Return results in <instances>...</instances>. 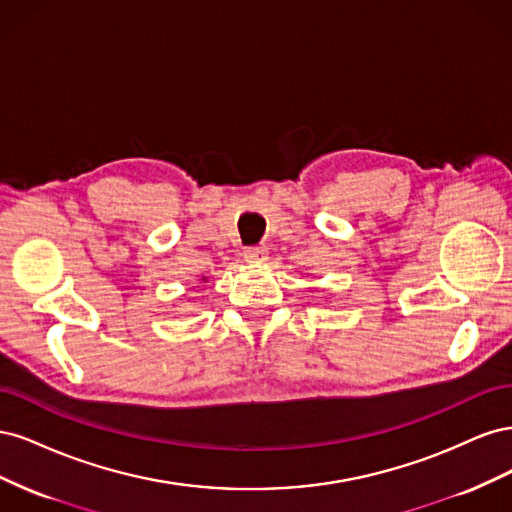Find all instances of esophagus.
<instances>
[{
  "mask_svg": "<svg viewBox=\"0 0 512 512\" xmlns=\"http://www.w3.org/2000/svg\"><path fill=\"white\" fill-rule=\"evenodd\" d=\"M245 262H262L267 258V247L265 245H250L243 250Z\"/></svg>",
  "mask_w": 512,
  "mask_h": 512,
  "instance_id": "34e87169",
  "label": "esophagus"
}]
</instances>
